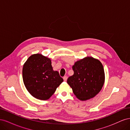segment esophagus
Masks as SVG:
<instances>
[{
  "instance_id": "esophagus-1",
  "label": "esophagus",
  "mask_w": 130,
  "mask_h": 130,
  "mask_svg": "<svg viewBox=\"0 0 130 130\" xmlns=\"http://www.w3.org/2000/svg\"><path fill=\"white\" fill-rule=\"evenodd\" d=\"M63 80L64 81H66L67 80V76H63Z\"/></svg>"
}]
</instances>
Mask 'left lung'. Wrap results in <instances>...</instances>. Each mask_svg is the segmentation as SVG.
<instances>
[{
	"label": "left lung",
	"mask_w": 130,
	"mask_h": 130,
	"mask_svg": "<svg viewBox=\"0 0 130 130\" xmlns=\"http://www.w3.org/2000/svg\"><path fill=\"white\" fill-rule=\"evenodd\" d=\"M74 74L67 83L77 99L85 101L99 93L105 82V72L101 62L93 57H86L75 62Z\"/></svg>",
	"instance_id": "1"
}]
</instances>
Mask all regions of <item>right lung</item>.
Here are the masks:
<instances>
[{
	"mask_svg": "<svg viewBox=\"0 0 130 130\" xmlns=\"http://www.w3.org/2000/svg\"><path fill=\"white\" fill-rule=\"evenodd\" d=\"M23 80L26 89L34 98L49 99L63 79L54 71L51 60L41 54L31 55L23 65Z\"/></svg>",
	"mask_w": 130,
	"mask_h": 130,
	"instance_id": "add662e5",
	"label": "right lung"
}]
</instances>
